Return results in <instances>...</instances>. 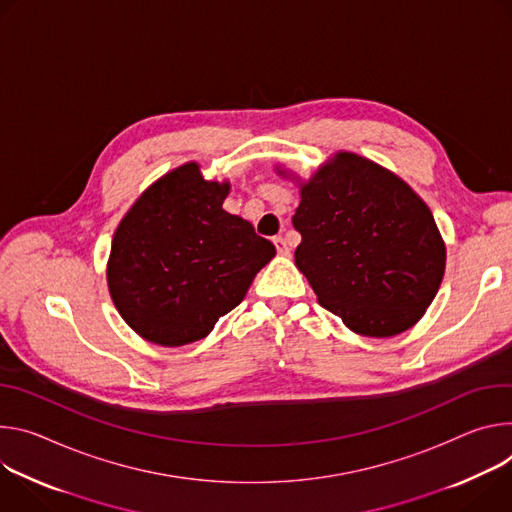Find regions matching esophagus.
Here are the masks:
<instances>
[{
	"label": "esophagus",
	"mask_w": 512,
	"mask_h": 512,
	"mask_svg": "<svg viewBox=\"0 0 512 512\" xmlns=\"http://www.w3.org/2000/svg\"><path fill=\"white\" fill-rule=\"evenodd\" d=\"M274 248H276V252L280 254V256H289L291 254V248L287 246V242H285V238H280V236H276L274 240Z\"/></svg>",
	"instance_id": "34e87169"
}]
</instances>
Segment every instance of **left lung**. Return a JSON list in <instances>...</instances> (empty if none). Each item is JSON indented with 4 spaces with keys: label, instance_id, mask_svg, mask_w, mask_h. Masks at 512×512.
I'll use <instances>...</instances> for the list:
<instances>
[{
    "label": "left lung",
    "instance_id": "left-lung-1",
    "mask_svg": "<svg viewBox=\"0 0 512 512\" xmlns=\"http://www.w3.org/2000/svg\"><path fill=\"white\" fill-rule=\"evenodd\" d=\"M278 175H287L278 170ZM295 264L321 307L352 331L390 337L435 299L445 244L425 201L390 170L337 152L301 185Z\"/></svg>",
    "mask_w": 512,
    "mask_h": 512
}]
</instances>
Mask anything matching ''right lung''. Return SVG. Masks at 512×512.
I'll return each mask as SVG.
<instances>
[{
	"mask_svg": "<svg viewBox=\"0 0 512 512\" xmlns=\"http://www.w3.org/2000/svg\"><path fill=\"white\" fill-rule=\"evenodd\" d=\"M227 193L230 183L205 181L187 162L152 183L113 234L109 295L148 342L177 348L207 337L274 258L272 242L221 207Z\"/></svg>",
	"mask_w": 512,
	"mask_h": 512,
	"instance_id": "1",
	"label": "right lung"
}]
</instances>
